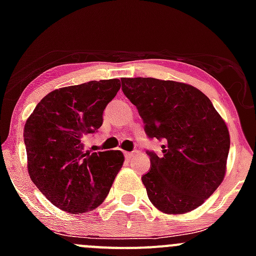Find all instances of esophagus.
<instances>
[{
    "label": "esophagus",
    "instance_id": "esophagus-1",
    "mask_svg": "<svg viewBox=\"0 0 256 256\" xmlns=\"http://www.w3.org/2000/svg\"><path fill=\"white\" fill-rule=\"evenodd\" d=\"M134 154H135V151L125 152V157H126V158H131V157H134Z\"/></svg>",
    "mask_w": 256,
    "mask_h": 256
}]
</instances>
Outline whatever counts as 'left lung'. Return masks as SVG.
Segmentation results:
<instances>
[{
	"instance_id": "obj_1",
	"label": "left lung",
	"mask_w": 256,
	"mask_h": 256,
	"mask_svg": "<svg viewBox=\"0 0 256 256\" xmlns=\"http://www.w3.org/2000/svg\"><path fill=\"white\" fill-rule=\"evenodd\" d=\"M121 89L138 109L148 138L164 141L162 154L147 151L142 176L152 204L167 214L200 207L226 174L230 138L210 100L192 85L154 78H122Z\"/></svg>"
}]
</instances>
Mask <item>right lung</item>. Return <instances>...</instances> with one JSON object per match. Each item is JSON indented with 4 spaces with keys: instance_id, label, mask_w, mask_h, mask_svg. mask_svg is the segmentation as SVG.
Masks as SVG:
<instances>
[{
    "instance_id": "1",
    "label": "right lung",
    "mask_w": 256,
    "mask_h": 256,
    "mask_svg": "<svg viewBox=\"0 0 256 256\" xmlns=\"http://www.w3.org/2000/svg\"><path fill=\"white\" fill-rule=\"evenodd\" d=\"M120 80H92L46 95L23 130L28 174L56 207L85 213L102 204L124 164L122 152H84L85 135L102 125V112Z\"/></svg>"
}]
</instances>
